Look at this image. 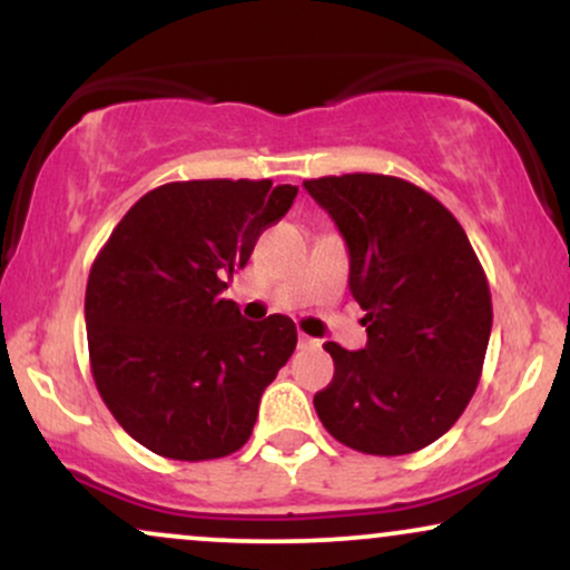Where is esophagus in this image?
I'll list each match as a JSON object with an SVG mask.
<instances>
[{
    "mask_svg": "<svg viewBox=\"0 0 570 570\" xmlns=\"http://www.w3.org/2000/svg\"><path fill=\"white\" fill-rule=\"evenodd\" d=\"M297 340H299V345H303V348H307V345H318V340H313V337H307V335H299Z\"/></svg>",
    "mask_w": 570,
    "mask_h": 570,
    "instance_id": "34e87169",
    "label": "esophagus"
}]
</instances>
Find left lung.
Returning a JSON list of instances; mask_svg holds the SVG:
<instances>
[{"instance_id":"left-lung-1","label":"left lung","mask_w":570,"mask_h":570,"mask_svg":"<svg viewBox=\"0 0 570 570\" xmlns=\"http://www.w3.org/2000/svg\"><path fill=\"white\" fill-rule=\"evenodd\" d=\"M335 219L367 345L326 343L335 377L313 396L324 429L367 455H407L466 410L485 362L493 305L466 233L426 189L383 174L303 181Z\"/></svg>"}]
</instances>
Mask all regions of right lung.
<instances>
[{"instance_id": "right-lung-1", "label": "right lung", "mask_w": 570, "mask_h": 570, "mask_svg": "<svg viewBox=\"0 0 570 570\" xmlns=\"http://www.w3.org/2000/svg\"><path fill=\"white\" fill-rule=\"evenodd\" d=\"M297 187L271 179L171 181L130 206L85 289L90 370L136 442L174 461H212L252 436L263 391L297 345L273 313L246 322L227 281Z\"/></svg>"}]
</instances>
